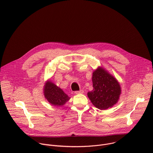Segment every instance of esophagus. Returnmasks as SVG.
Here are the masks:
<instances>
[{
  "label": "esophagus",
  "mask_w": 153,
  "mask_h": 153,
  "mask_svg": "<svg viewBox=\"0 0 153 153\" xmlns=\"http://www.w3.org/2000/svg\"><path fill=\"white\" fill-rule=\"evenodd\" d=\"M83 93V90H80V91H76L74 92V93L76 94H82Z\"/></svg>",
  "instance_id": "esophagus-1"
}]
</instances>
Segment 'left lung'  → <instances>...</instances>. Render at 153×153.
<instances>
[{"mask_svg":"<svg viewBox=\"0 0 153 153\" xmlns=\"http://www.w3.org/2000/svg\"><path fill=\"white\" fill-rule=\"evenodd\" d=\"M93 90L88 93V97L99 110L113 106L119 100L121 93L119 83L107 71L99 67L93 73Z\"/></svg>","mask_w":153,"mask_h":153,"instance_id":"1","label":"left lung"}]
</instances>
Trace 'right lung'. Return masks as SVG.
Wrapping results in <instances>:
<instances>
[{"label": "right lung", "mask_w": 153, "mask_h": 153, "mask_svg": "<svg viewBox=\"0 0 153 153\" xmlns=\"http://www.w3.org/2000/svg\"><path fill=\"white\" fill-rule=\"evenodd\" d=\"M43 92L45 97L49 103L57 106H63L70 99L61 88L50 80L45 83Z\"/></svg>", "instance_id": "1"}]
</instances>
